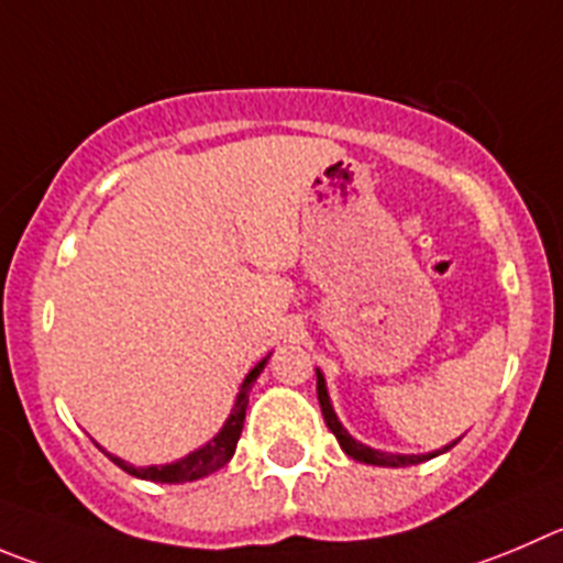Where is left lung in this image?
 <instances>
[{
    "mask_svg": "<svg viewBox=\"0 0 563 563\" xmlns=\"http://www.w3.org/2000/svg\"><path fill=\"white\" fill-rule=\"evenodd\" d=\"M317 394H319V406H322V417L324 422H328L330 433L339 439L341 450H344L350 459L355 461H364V464H375V466H411V464H419V461H428L433 459V455L444 453V450H450L455 444H450V448L439 450V453H430V455H394V453H380V450H372L366 448V444H361V441H355L353 435L346 433L344 428H341L339 417L333 413V406H330V397H328V388H324V377L322 372H317Z\"/></svg>",
    "mask_w": 563,
    "mask_h": 563,
    "instance_id": "obj_1",
    "label": "left lung"
}]
</instances>
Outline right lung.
I'll return each instance as SVG.
<instances>
[{"mask_svg": "<svg viewBox=\"0 0 563 563\" xmlns=\"http://www.w3.org/2000/svg\"><path fill=\"white\" fill-rule=\"evenodd\" d=\"M264 366H266V358L261 361V364H257L250 375H246L244 386H241V391H239V400H235L228 422H224V428L219 430L217 439H210L205 448L194 450L191 455H186V459L175 461V464H166V466H130V464H124L122 459H115V455H110V453H108V459L113 461L115 466H122L128 475L141 477V481H155V483H188V481H199V477L210 475V472L222 470V466L233 459L235 444H239V439H241V428H244L246 402H250V388H252V383L257 380V375L264 372Z\"/></svg>", "mask_w": 563, "mask_h": 563, "instance_id": "1", "label": "right lung"}]
</instances>
